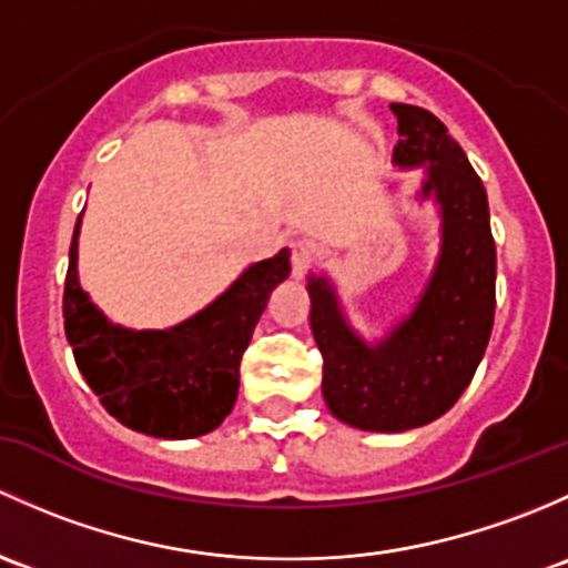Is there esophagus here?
Segmentation results:
<instances>
[{
  "label": "esophagus",
  "mask_w": 568,
  "mask_h": 568,
  "mask_svg": "<svg viewBox=\"0 0 568 568\" xmlns=\"http://www.w3.org/2000/svg\"><path fill=\"white\" fill-rule=\"evenodd\" d=\"M290 262H292V276L295 278H303L306 276L308 265H312L314 260V243L308 241V237H295V241L290 243Z\"/></svg>",
  "instance_id": "esophagus-1"
}]
</instances>
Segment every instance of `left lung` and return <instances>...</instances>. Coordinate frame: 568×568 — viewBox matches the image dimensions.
<instances>
[{"mask_svg":"<svg viewBox=\"0 0 568 568\" xmlns=\"http://www.w3.org/2000/svg\"><path fill=\"white\" fill-rule=\"evenodd\" d=\"M394 163L426 166L420 196L440 204V256L410 317L383 342L349 327L325 276H308L312 331L323 353V396L344 424L405 432L452 410L484 358L495 323V241L481 178L432 111L390 103Z\"/></svg>","mask_w":568,"mask_h":568,"instance_id":"left-lung-1","label":"left lung"}]
</instances>
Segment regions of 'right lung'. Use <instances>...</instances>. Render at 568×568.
<instances>
[{
  "instance_id": "obj_1",
  "label": "right lung",
  "mask_w": 568,
  "mask_h": 568,
  "mask_svg": "<svg viewBox=\"0 0 568 568\" xmlns=\"http://www.w3.org/2000/svg\"><path fill=\"white\" fill-rule=\"evenodd\" d=\"M75 221L65 276V336L87 385L128 429L163 440L213 432L232 413L241 358L273 286L290 276V251L251 265L221 297L166 331L109 323L79 284Z\"/></svg>"
}]
</instances>
